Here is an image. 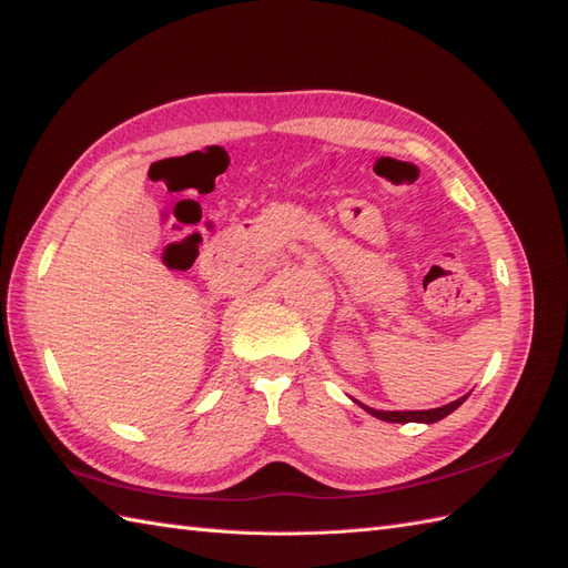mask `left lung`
Returning <instances> with one entry per match:
<instances>
[{
	"label": "left lung",
	"mask_w": 568,
	"mask_h": 568,
	"mask_svg": "<svg viewBox=\"0 0 568 568\" xmlns=\"http://www.w3.org/2000/svg\"><path fill=\"white\" fill-rule=\"evenodd\" d=\"M467 399V395H463V397H458L455 399V403H450V405H444V407H436V409H419V412H381V409H373V407H366V405H362L368 414H373V417L376 419H383V422H393V424H407V422H422V424H434V422H438V419H444V417H448L450 412H455L458 409L463 403Z\"/></svg>",
	"instance_id": "1"
}]
</instances>
